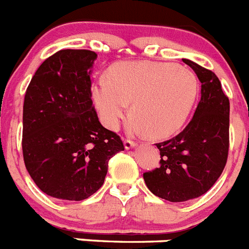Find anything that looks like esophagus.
<instances>
[{
	"label": "esophagus",
	"mask_w": 249,
	"mask_h": 249,
	"mask_svg": "<svg viewBox=\"0 0 249 249\" xmlns=\"http://www.w3.org/2000/svg\"><path fill=\"white\" fill-rule=\"evenodd\" d=\"M136 146H137V143H136L135 141H131V140H126V141H124V148H126V150L133 148L136 147Z\"/></svg>",
	"instance_id": "34e87169"
}]
</instances>
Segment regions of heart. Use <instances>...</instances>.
<instances>
[{
	"label": "heart",
	"instance_id": "1",
	"mask_svg": "<svg viewBox=\"0 0 249 249\" xmlns=\"http://www.w3.org/2000/svg\"><path fill=\"white\" fill-rule=\"evenodd\" d=\"M199 94L194 71L181 65L155 61H124L109 69L92 87L101 122L117 129L132 113L133 131L156 139L173 136L182 128Z\"/></svg>",
	"mask_w": 249,
	"mask_h": 249
}]
</instances>
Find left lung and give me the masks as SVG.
<instances>
[{"label":"left lung","mask_w":249,"mask_h":249,"mask_svg":"<svg viewBox=\"0 0 249 249\" xmlns=\"http://www.w3.org/2000/svg\"><path fill=\"white\" fill-rule=\"evenodd\" d=\"M182 61L200 80V102L182 132L156 143L160 167L143 174L148 190L173 203L205 194L223 173L229 148V99L218 76L189 59Z\"/></svg>","instance_id":"obj_1"}]
</instances>
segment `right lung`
Segmentation results:
<instances>
[{
  "instance_id": "add662e5",
  "label": "right lung",
  "mask_w": 249,
  "mask_h": 249,
  "mask_svg": "<svg viewBox=\"0 0 249 249\" xmlns=\"http://www.w3.org/2000/svg\"><path fill=\"white\" fill-rule=\"evenodd\" d=\"M95 59L90 50L55 53L36 70L25 94V166L37 188L56 199L79 201L94 194L103 185L110 157L124 150L93 107Z\"/></svg>"
}]
</instances>
